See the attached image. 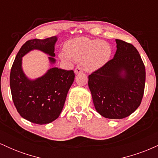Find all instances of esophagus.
<instances>
[{
  "label": "esophagus",
  "instance_id": "obj_1",
  "mask_svg": "<svg viewBox=\"0 0 158 158\" xmlns=\"http://www.w3.org/2000/svg\"><path fill=\"white\" fill-rule=\"evenodd\" d=\"M74 72H75L76 74H77V73H81V72H82V70H81V68H79V67H77L75 69V70H74Z\"/></svg>",
  "mask_w": 158,
  "mask_h": 158
}]
</instances>
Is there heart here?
I'll return each instance as SVG.
<instances>
[{
  "instance_id": "1",
  "label": "heart",
  "mask_w": 158,
  "mask_h": 158,
  "mask_svg": "<svg viewBox=\"0 0 158 158\" xmlns=\"http://www.w3.org/2000/svg\"><path fill=\"white\" fill-rule=\"evenodd\" d=\"M66 52L59 53L61 60L71 62L81 61L86 71L94 72L102 68L109 61L112 48L109 43L97 39L79 37L69 40L64 44Z\"/></svg>"
}]
</instances>
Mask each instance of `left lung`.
I'll return each instance as SVG.
<instances>
[{
	"label": "left lung",
	"mask_w": 158,
	"mask_h": 158,
	"mask_svg": "<svg viewBox=\"0 0 158 158\" xmlns=\"http://www.w3.org/2000/svg\"><path fill=\"white\" fill-rule=\"evenodd\" d=\"M116 43L113 59L88 77L95 109L108 119H123L135 112L146 81V69L137 49L122 40Z\"/></svg>",
	"instance_id": "1"
}]
</instances>
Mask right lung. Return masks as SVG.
Listing matches in <instances>:
<instances>
[{
  "instance_id": "obj_1",
  "label": "right lung",
  "mask_w": 158,
  "mask_h": 158,
  "mask_svg": "<svg viewBox=\"0 0 158 158\" xmlns=\"http://www.w3.org/2000/svg\"><path fill=\"white\" fill-rule=\"evenodd\" d=\"M57 40L52 36L27 41L18 52L11 69L10 83L14 105L23 118L35 124H48L59 117L75 75L73 70L51 68L41 77L30 79L23 70L22 58L38 50L50 56V64H54Z\"/></svg>"
}]
</instances>
